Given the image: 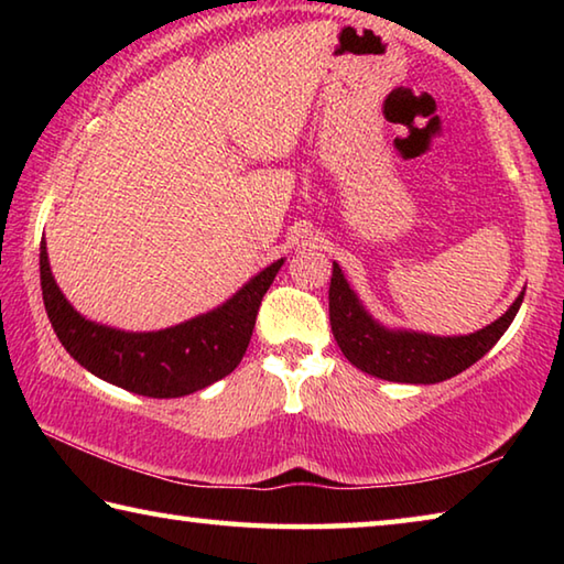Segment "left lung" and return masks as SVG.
I'll list each match as a JSON object with an SVG mask.
<instances>
[{"label":"left lung","instance_id":"left-lung-1","mask_svg":"<svg viewBox=\"0 0 564 564\" xmlns=\"http://www.w3.org/2000/svg\"><path fill=\"white\" fill-rule=\"evenodd\" d=\"M522 295L514 299L498 321L470 336L437 338L425 333L388 330L368 316L348 281L343 279L338 263H333L328 291L330 328L343 356L356 368L393 383L431 386L463 373L475 360H480L518 316Z\"/></svg>","mask_w":564,"mask_h":564}]
</instances>
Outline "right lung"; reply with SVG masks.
<instances>
[{"label": "right lung", "mask_w": 564, "mask_h": 564, "mask_svg": "<svg viewBox=\"0 0 564 564\" xmlns=\"http://www.w3.org/2000/svg\"><path fill=\"white\" fill-rule=\"evenodd\" d=\"M281 265L283 259L271 263L206 316L156 333H127L82 318L54 281L46 243L40 246L44 308L66 352L101 380L149 398L196 393L231 373L243 358L263 295Z\"/></svg>", "instance_id": "right-lung-1"}]
</instances>
